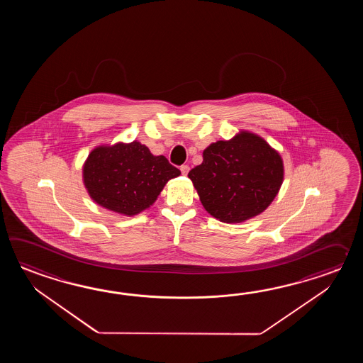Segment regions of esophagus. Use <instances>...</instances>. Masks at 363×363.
<instances>
[{
	"mask_svg": "<svg viewBox=\"0 0 363 363\" xmlns=\"http://www.w3.org/2000/svg\"><path fill=\"white\" fill-rule=\"evenodd\" d=\"M180 171H182V174H183V175H186V174L189 172V166H188V164H183V166H180Z\"/></svg>",
	"mask_w": 363,
	"mask_h": 363,
	"instance_id": "34e87169",
	"label": "esophagus"
}]
</instances>
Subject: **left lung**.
<instances>
[{"mask_svg": "<svg viewBox=\"0 0 363 363\" xmlns=\"http://www.w3.org/2000/svg\"><path fill=\"white\" fill-rule=\"evenodd\" d=\"M203 161L189 171L201 203L224 223H241L270 206L284 180L278 150L253 132L210 144Z\"/></svg>", "mask_w": 363, "mask_h": 363, "instance_id": "8db88e82", "label": "left lung"}]
</instances>
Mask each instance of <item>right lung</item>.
<instances>
[{
    "instance_id": "obj_1",
    "label": "right lung",
    "mask_w": 363,
    "mask_h": 363,
    "mask_svg": "<svg viewBox=\"0 0 363 363\" xmlns=\"http://www.w3.org/2000/svg\"><path fill=\"white\" fill-rule=\"evenodd\" d=\"M179 175L166 157L152 155L138 140L97 145L83 164V183L93 202L125 216L150 208Z\"/></svg>"
}]
</instances>
